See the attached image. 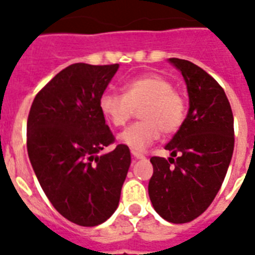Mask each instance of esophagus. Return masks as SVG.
<instances>
[{"label":"esophagus","instance_id":"obj_1","mask_svg":"<svg viewBox=\"0 0 255 255\" xmlns=\"http://www.w3.org/2000/svg\"><path fill=\"white\" fill-rule=\"evenodd\" d=\"M131 155L135 157V159H144V155H143V153H140V152H138V151L132 150Z\"/></svg>","mask_w":255,"mask_h":255}]
</instances>
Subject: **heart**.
<instances>
[{
    "instance_id": "1",
    "label": "heart",
    "mask_w": 255,
    "mask_h": 255,
    "mask_svg": "<svg viewBox=\"0 0 255 255\" xmlns=\"http://www.w3.org/2000/svg\"><path fill=\"white\" fill-rule=\"evenodd\" d=\"M142 121L121 132L120 140L135 151L146 150L164 134H174L182 128L188 116L184 94L173 88L164 75L148 73L124 85V94L107 91L99 99L103 117L115 128H121L139 109Z\"/></svg>"
}]
</instances>
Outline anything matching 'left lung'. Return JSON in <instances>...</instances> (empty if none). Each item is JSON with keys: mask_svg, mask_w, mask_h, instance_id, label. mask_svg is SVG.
I'll list each match as a JSON object with an SVG mask.
<instances>
[{"mask_svg": "<svg viewBox=\"0 0 255 255\" xmlns=\"http://www.w3.org/2000/svg\"><path fill=\"white\" fill-rule=\"evenodd\" d=\"M169 61L182 73L190 107L182 128L165 146L172 157H151L148 194L161 218L182 224L202 215L218 194L232 159L235 129L222 86L190 61Z\"/></svg>", "mask_w": 255, "mask_h": 255, "instance_id": "1", "label": "left lung"}]
</instances>
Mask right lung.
<instances>
[{"instance_id": "right-lung-1", "label": "right lung", "mask_w": 255, "mask_h": 255, "mask_svg": "<svg viewBox=\"0 0 255 255\" xmlns=\"http://www.w3.org/2000/svg\"><path fill=\"white\" fill-rule=\"evenodd\" d=\"M117 69L67 66L37 92L27 120V151L41 189L61 215L82 227L112 216L131 163L126 144L98 155L115 143L99 99Z\"/></svg>"}]
</instances>
